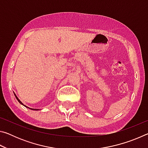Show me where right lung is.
<instances>
[{
  "label": "right lung",
  "instance_id": "1",
  "mask_svg": "<svg viewBox=\"0 0 148 148\" xmlns=\"http://www.w3.org/2000/svg\"><path fill=\"white\" fill-rule=\"evenodd\" d=\"M14 95H15V97H16V99L17 100V101H18V102H19V103L20 104H22V105H23V106H25V107H26V108H29V109H31V110H39L40 109H34V108H29V107H28V106H25V105H24L23 103H22V102L21 101H20V100L18 99V97H17V96H16V94H15V92H14Z\"/></svg>",
  "mask_w": 148,
  "mask_h": 148
}]
</instances>
